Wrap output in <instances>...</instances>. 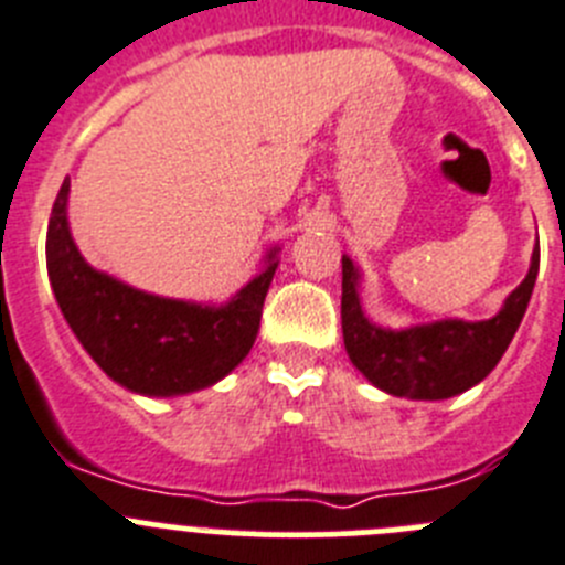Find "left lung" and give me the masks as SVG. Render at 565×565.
<instances>
[{
	"label": "left lung",
	"mask_w": 565,
	"mask_h": 565,
	"mask_svg": "<svg viewBox=\"0 0 565 565\" xmlns=\"http://www.w3.org/2000/svg\"><path fill=\"white\" fill-rule=\"evenodd\" d=\"M541 253H532L530 273L490 320H436L425 327H374L360 309V273L343 256V343L349 360L371 385L408 399H447L472 388L504 358L535 289Z\"/></svg>",
	"instance_id": "8db88e82"
}]
</instances>
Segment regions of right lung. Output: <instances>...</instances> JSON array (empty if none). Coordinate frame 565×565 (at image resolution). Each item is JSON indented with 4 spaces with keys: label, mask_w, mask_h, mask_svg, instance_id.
Wrapping results in <instances>:
<instances>
[{
    "label": "right lung",
    "mask_w": 565,
    "mask_h": 565,
    "mask_svg": "<svg viewBox=\"0 0 565 565\" xmlns=\"http://www.w3.org/2000/svg\"><path fill=\"white\" fill-rule=\"evenodd\" d=\"M67 194L70 177L50 213L47 273L55 301L89 358L115 383L143 396L188 394L231 374L258 334L278 250L267 253V267L225 307L160 298L84 262L70 233Z\"/></svg>",
    "instance_id": "right-lung-1"
}]
</instances>
